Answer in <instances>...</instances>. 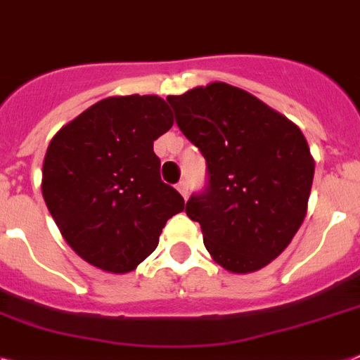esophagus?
<instances>
[{
	"label": "esophagus",
	"mask_w": 360,
	"mask_h": 360,
	"mask_svg": "<svg viewBox=\"0 0 360 360\" xmlns=\"http://www.w3.org/2000/svg\"><path fill=\"white\" fill-rule=\"evenodd\" d=\"M176 189L184 198H187V182H186V180H180V182H178V186H176Z\"/></svg>",
	"instance_id": "1"
}]
</instances>
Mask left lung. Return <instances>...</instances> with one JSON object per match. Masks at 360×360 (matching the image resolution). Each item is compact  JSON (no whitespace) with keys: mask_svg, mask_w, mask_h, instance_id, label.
I'll use <instances>...</instances> for the list:
<instances>
[{"mask_svg":"<svg viewBox=\"0 0 360 360\" xmlns=\"http://www.w3.org/2000/svg\"><path fill=\"white\" fill-rule=\"evenodd\" d=\"M178 129L206 158L210 186L186 213L213 261L248 274L290 245L307 213L314 160L302 130L226 82L169 95Z\"/></svg>","mask_w":360,"mask_h":360,"instance_id":"left-lung-1","label":"left lung"}]
</instances>
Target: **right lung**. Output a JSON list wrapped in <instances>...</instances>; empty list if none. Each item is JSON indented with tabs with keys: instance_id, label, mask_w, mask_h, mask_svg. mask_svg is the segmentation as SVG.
Here are the masks:
<instances>
[{
	"instance_id": "add662e5",
	"label": "right lung",
	"mask_w": 360,
	"mask_h": 360,
	"mask_svg": "<svg viewBox=\"0 0 360 360\" xmlns=\"http://www.w3.org/2000/svg\"><path fill=\"white\" fill-rule=\"evenodd\" d=\"M173 123L158 95H115L53 136L41 195L62 237L90 265L130 272L158 246L165 222L184 212L153 148Z\"/></svg>"
}]
</instances>
